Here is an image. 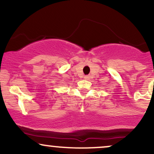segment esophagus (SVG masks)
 I'll use <instances>...</instances> for the list:
<instances>
[{
	"label": "esophagus",
	"mask_w": 154,
	"mask_h": 154,
	"mask_svg": "<svg viewBox=\"0 0 154 154\" xmlns=\"http://www.w3.org/2000/svg\"><path fill=\"white\" fill-rule=\"evenodd\" d=\"M84 78L85 79H90V76H89V75H86V76H85Z\"/></svg>",
	"instance_id": "34e87169"
}]
</instances>
